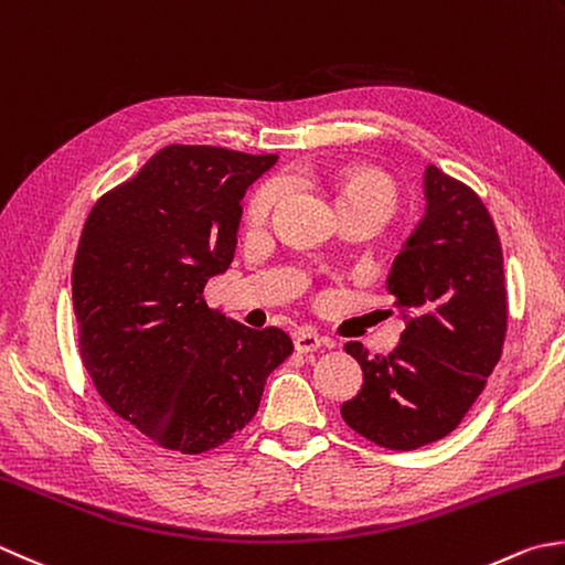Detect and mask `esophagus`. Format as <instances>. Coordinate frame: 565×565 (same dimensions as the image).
<instances>
[{
  "label": "esophagus",
  "mask_w": 565,
  "mask_h": 565,
  "mask_svg": "<svg viewBox=\"0 0 565 565\" xmlns=\"http://www.w3.org/2000/svg\"><path fill=\"white\" fill-rule=\"evenodd\" d=\"M323 342H326V338H320L316 330H308V328L298 330V333L294 335V345L298 352H313L323 345Z\"/></svg>",
  "instance_id": "obj_1"
}]
</instances>
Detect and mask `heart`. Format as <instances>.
Returning <instances> with one entry per match:
<instances>
[{
    "label": "heart",
    "mask_w": 565,
    "mask_h": 565,
    "mask_svg": "<svg viewBox=\"0 0 565 565\" xmlns=\"http://www.w3.org/2000/svg\"><path fill=\"white\" fill-rule=\"evenodd\" d=\"M333 185H335L338 207L370 203V205H380L382 210H386V213H392L394 201H396V191L392 181L377 171L362 169V166H350V169L338 171L333 175ZM284 191H286L284 179L264 181L249 198V205H247L249 223L254 225L264 223L274 210V205L279 203Z\"/></svg>",
    "instance_id": "1"
}]
</instances>
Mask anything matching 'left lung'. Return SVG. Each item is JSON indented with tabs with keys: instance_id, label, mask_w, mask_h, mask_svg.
<instances>
[{
	"instance_id": "1",
	"label": "left lung",
	"mask_w": 565,
	"mask_h": 565,
	"mask_svg": "<svg viewBox=\"0 0 565 565\" xmlns=\"http://www.w3.org/2000/svg\"><path fill=\"white\" fill-rule=\"evenodd\" d=\"M426 213L386 276L406 330L386 358L362 342V390L340 406L372 444L414 450L456 430L502 358L507 289L502 245L478 193L434 163L424 173Z\"/></svg>"
}]
</instances>
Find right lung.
Returning a JSON list of instances; mask_svg holds the SVG:
<instances>
[{
    "mask_svg": "<svg viewBox=\"0 0 565 565\" xmlns=\"http://www.w3.org/2000/svg\"><path fill=\"white\" fill-rule=\"evenodd\" d=\"M276 159L171 143L85 220L73 264L81 358L105 404L161 448L223 446L294 352L281 328L252 330L203 298L235 257L239 201Z\"/></svg>",
    "mask_w": 565,
    "mask_h": 565,
    "instance_id": "add662e5",
    "label": "right lung"
}]
</instances>
